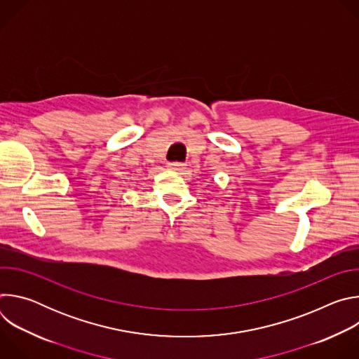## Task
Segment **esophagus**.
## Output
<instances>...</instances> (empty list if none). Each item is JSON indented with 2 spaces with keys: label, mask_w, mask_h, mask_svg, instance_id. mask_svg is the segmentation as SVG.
Masks as SVG:
<instances>
[{
  "label": "esophagus",
  "mask_w": 359,
  "mask_h": 359,
  "mask_svg": "<svg viewBox=\"0 0 359 359\" xmlns=\"http://www.w3.org/2000/svg\"><path fill=\"white\" fill-rule=\"evenodd\" d=\"M168 168L169 169H172V170H176V172H180V170H183V168H184V165L182 163V162H170L169 165H168Z\"/></svg>",
  "instance_id": "1"
}]
</instances>
